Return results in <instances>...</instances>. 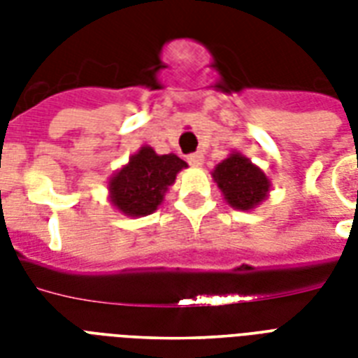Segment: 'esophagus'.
I'll use <instances>...</instances> for the list:
<instances>
[{"label": "esophagus", "mask_w": 358, "mask_h": 358, "mask_svg": "<svg viewBox=\"0 0 358 358\" xmlns=\"http://www.w3.org/2000/svg\"><path fill=\"white\" fill-rule=\"evenodd\" d=\"M187 162H189V165H193V167H201L202 163H204V156H202L201 152H195V154H189V156H187Z\"/></svg>", "instance_id": "1"}]
</instances>
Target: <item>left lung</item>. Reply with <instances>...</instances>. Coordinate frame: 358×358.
Here are the masks:
<instances>
[{
	"label": "left lung",
	"instance_id": "1",
	"mask_svg": "<svg viewBox=\"0 0 358 358\" xmlns=\"http://www.w3.org/2000/svg\"><path fill=\"white\" fill-rule=\"evenodd\" d=\"M219 189L223 191L224 201L236 210H252L266 201L269 193V178L260 167L250 163L249 157L239 152H232L227 159L219 163L212 173Z\"/></svg>",
	"mask_w": 358,
	"mask_h": 358
}]
</instances>
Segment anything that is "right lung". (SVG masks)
Returning <instances> with one entry per match:
<instances>
[{"mask_svg": "<svg viewBox=\"0 0 358 358\" xmlns=\"http://www.w3.org/2000/svg\"><path fill=\"white\" fill-rule=\"evenodd\" d=\"M187 167L174 154H156L152 146H141L137 154L109 180V199L117 210L129 217H145L157 210L174 184L176 174Z\"/></svg>", "mask_w": 358, "mask_h": 358, "instance_id": "right-lung-1", "label": "right lung"}]
</instances>
